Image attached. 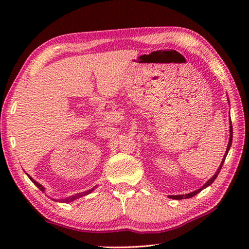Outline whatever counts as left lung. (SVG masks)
Instances as JSON below:
<instances>
[{"mask_svg": "<svg viewBox=\"0 0 249 249\" xmlns=\"http://www.w3.org/2000/svg\"><path fill=\"white\" fill-rule=\"evenodd\" d=\"M228 103H229V99H228ZM229 114H230V112H229ZM231 144H232V125H231V119H230V138H229V142H228V145H227V150H226V153H225V156H224V158H223V160H221V162H220V166H219V168L217 169V171L215 172V174L214 176L211 178L208 182H206L202 187H200L199 189H197V190H195V192H193V193H189V194H186V195H176V196H169V198H171V199H174V200H181V199H188V198H192V197H194V196H196L197 194H199L201 190L202 189H204V188H206L208 186H210L211 184H212L215 179H216V178H217V176H218V173L220 172V169H221V167H223V165H224V161H225V160H226V157H227V155H228V152H229V150H230V147H231Z\"/></svg>", "mask_w": 249, "mask_h": 249, "instance_id": "left-lung-1", "label": "left lung"}]
</instances>
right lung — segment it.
<instances>
[{
	"label": "right lung",
	"instance_id": "1",
	"mask_svg": "<svg viewBox=\"0 0 249 249\" xmlns=\"http://www.w3.org/2000/svg\"><path fill=\"white\" fill-rule=\"evenodd\" d=\"M28 177L30 178L31 181L33 182V183L36 185V186L38 187V188L41 190V192H44V193H45V187L43 186V185H40L39 183H37L33 178L29 176V174H28ZM95 188H96V186H94L92 189H89V190H87V192H83V193H79V194H76V195H72V196H71V197H67V198H65V199H53V200H54V201H60V202H66V203H68V202H71V201L76 200V199H78V198L83 197V196H87V195H89V194H91Z\"/></svg>",
	"mask_w": 249,
	"mask_h": 249
}]
</instances>
